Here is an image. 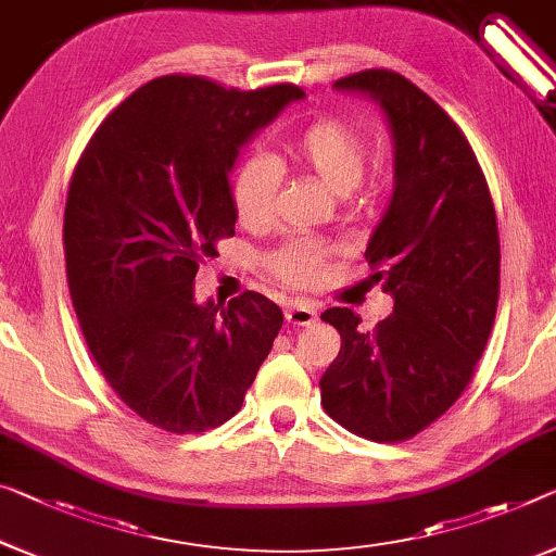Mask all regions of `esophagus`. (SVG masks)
<instances>
[{
  "label": "esophagus",
  "instance_id": "esophagus-1",
  "mask_svg": "<svg viewBox=\"0 0 556 556\" xmlns=\"http://www.w3.org/2000/svg\"><path fill=\"white\" fill-rule=\"evenodd\" d=\"M315 318H318V313H315V307L307 305V303H290L286 307V320L295 328L313 326Z\"/></svg>",
  "mask_w": 556,
  "mask_h": 556
}]
</instances>
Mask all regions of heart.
<instances>
[{"label": "heart", "mask_w": 556, "mask_h": 556, "mask_svg": "<svg viewBox=\"0 0 556 556\" xmlns=\"http://www.w3.org/2000/svg\"><path fill=\"white\" fill-rule=\"evenodd\" d=\"M288 159L303 174L320 181L330 193H355L363 184L367 164V143L363 134L343 118L320 116L298 131L286 143ZM283 174L266 153H251L238 164L230 184V201L238 224L249 230H263L276 216V199ZM330 249L311 238H290L266 255V270L288 288H315L326 276Z\"/></svg>", "instance_id": "obj_1"}]
</instances>
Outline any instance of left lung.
<instances>
[{
    "mask_svg": "<svg viewBox=\"0 0 556 556\" xmlns=\"http://www.w3.org/2000/svg\"><path fill=\"white\" fill-rule=\"evenodd\" d=\"M336 89L370 93L392 129L395 191L365 261L395 307L372 330L350 307L320 315L343 340L320 403L357 438L403 442L457 403L484 353L500 301L497 216L467 136L420 87L365 70Z\"/></svg>",
    "mask_w": 556,
    "mask_h": 556,
    "instance_id": "obj_1",
    "label": "left lung"
}]
</instances>
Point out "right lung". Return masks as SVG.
<instances>
[{
  "mask_svg": "<svg viewBox=\"0 0 556 556\" xmlns=\"http://www.w3.org/2000/svg\"><path fill=\"white\" fill-rule=\"evenodd\" d=\"M303 97L295 84L238 91L159 76L111 111L76 161L64 208L76 318L111 390L159 430L230 420L283 326L253 290L224 311L195 305L193 278L236 233L238 149Z\"/></svg>",
  "mask_w": 556,
  "mask_h": 556,
  "instance_id": "add662e5",
  "label": "right lung"
}]
</instances>
